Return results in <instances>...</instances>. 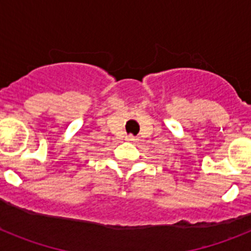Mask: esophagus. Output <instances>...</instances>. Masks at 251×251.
Returning <instances> with one entry per match:
<instances>
[{
	"mask_svg": "<svg viewBox=\"0 0 251 251\" xmlns=\"http://www.w3.org/2000/svg\"><path fill=\"white\" fill-rule=\"evenodd\" d=\"M126 141L130 142V143H134V142L138 141V137H134L132 134H129V136H126Z\"/></svg>",
	"mask_w": 251,
	"mask_h": 251,
	"instance_id": "obj_1",
	"label": "esophagus"
}]
</instances>
